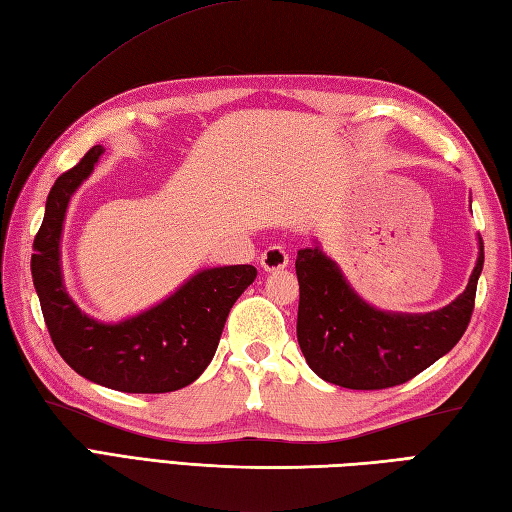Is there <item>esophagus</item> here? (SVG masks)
<instances>
[{"label": "esophagus", "mask_w": 512, "mask_h": 512, "mask_svg": "<svg viewBox=\"0 0 512 512\" xmlns=\"http://www.w3.org/2000/svg\"><path fill=\"white\" fill-rule=\"evenodd\" d=\"M262 268L273 273V270H284L288 266V253L281 246H268L262 253Z\"/></svg>", "instance_id": "esophagus-1"}]
</instances>
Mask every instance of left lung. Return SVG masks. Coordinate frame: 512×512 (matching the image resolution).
Masks as SVG:
<instances>
[{
  "instance_id": "left-lung-1",
  "label": "left lung",
  "mask_w": 512,
  "mask_h": 512,
  "mask_svg": "<svg viewBox=\"0 0 512 512\" xmlns=\"http://www.w3.org/2000/svg\"><path fill=\"white\" fill-rule=\"evenodd\" d=\"M295 268L297 339L312 372L347 389H385L418 376L462 339L484 268V242L477 235V262L462 295L424 314L367 303L317 242L299 250Z\"/></svg>"
}]
</instances>
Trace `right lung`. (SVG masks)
<instances>
[{
    "label": "right lung",
    "mask_w": 512,
    "mask_h": 512,
    "mask_svg": "<svg viewBox=\"0 0 512 512\" xmlns=\"http://www.w3.org/2000/svg\"><path fill=\"white\" fill-rule=\"evenodd\" d=\"M103 151L94 145L50 189L32 244V284L52 343L76 374L125 394H167L191 385L211 363L228 312L257 270L248 264L202 268L156 306L114 323L85 314L65 290L61 237L72 195Z\"/></svg>",
    "instance_id": "right-lung-1"
}]
</instances>
